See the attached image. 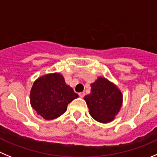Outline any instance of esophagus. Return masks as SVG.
<instances>
[{"mask_svg":"<svg viewBox=\"0 0 157 157\" xmlns=\"http://www.w3.org/2000/svg\"><path fill=\"white\" fill-rule=\"evenodd\" d=\"M78 95H79V96L81 97V98H83V97L85 96V95H86V94H85L84 92H79V93H78Z\"/></svg>","mask_w":157,"mask_h":157,"instance_id":"34e87169","label":"esophagus"}]
</instances>
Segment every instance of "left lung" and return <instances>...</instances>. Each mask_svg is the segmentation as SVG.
I'll return each mask as SVG.
<instances>
[{"label":"left lung","mask_w":157,"mask_h":157,"mask_svg":"<svg viewBox=\"0 0 157 157\" xmlns=\"http://www.w3.org/2000/svg\"><path fill=\"white\" fill-rule=\"evenodd\" d=\"M91 88V93L84 97L89 114L98 122L107 123L113 121L122 106V92L102 77H98L92 83Z\"/></svg>","instance_id":"left-lung-1"}]
</instances>
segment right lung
<instances>
[{
    "label": "right lung",
    "instance_id": "right-lung-1",
    "mask_svg": "<svg viewBox=\"0 0 157 157\" xmlns=\"http://www.w3.org/2000/svg\"><path fill=\"white\" fill-rule=\"evenodd\" d=\"M78 95L65 83L59 73L47 74L34 82L30 93L31 105L46 120L56 119L67 110L68 104Z\"/></svg>",
    "mask_w": 157,
    "mask_h": 157
}]
</instances>
